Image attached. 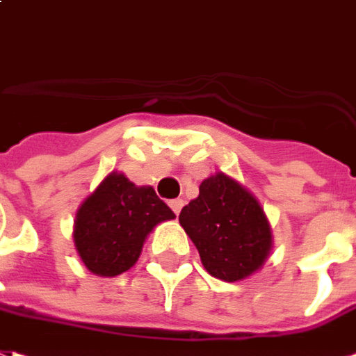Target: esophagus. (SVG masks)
Segmentation results:
<instances>
[{
	"instance_id": "1",
	"label": "esophagus",
	"mask_w": 356,
	"mask_h": 356,
	"mask_svg": "<svg viewBox=\"0 0 356 356\" xmlns=\"http://www.w3.org/2000/svg\"><path fill=\"white\" fill-rule=\"evenodd\" d=\"M168 205H170V209L174 211V214H180V211H182L184 207V199H172Z\"/></svg>"
}]
</instances>
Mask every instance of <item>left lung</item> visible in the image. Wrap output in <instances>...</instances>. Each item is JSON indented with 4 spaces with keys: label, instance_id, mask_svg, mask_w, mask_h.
<instances>
[{
    "label": "left lung",
    "instance_id": "left-lung-1",
    "mask_svg": "<svg viewBox=\"0 0 356 356\" xmlns=\"http://www.w3.org/2000/svg\"><path fill=\"white\" fill-rule=\"evenodd\" d=\"M178 220L205 270L224 282L251 276L270 253V226L259 201L222 172L201 182L199 197L184 207Z\"/></svg>",
    "mask_w": 356,
    "mask_h": 356
}]
</instances>
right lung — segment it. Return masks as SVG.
Returning <instances> with one entry per match:
<instances>
[{"label": "right lung", "mask_w": 356, "mask_h": 356, "mask_svg": "<svg viewBox=\"0 0 356 356\" xmlns=\"http://www.w3.org/2000/svg\"><path fill=\"white\" fill-rule=\"evenodd\" d=\"M170 218L174 213L153 188L111 172L78 209L74 245L88 270L118 276L136 264L147 234Z\"/></svg>", "instance_id": "add662e5"}]
</instances>
